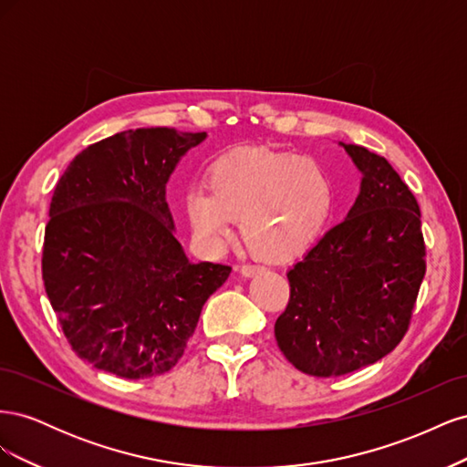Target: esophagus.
Listing matches in <instances>:
<instances>
[{"instance_id":"obj_1","label":"esophagus","mask_w":467,"mask_h":467,"mask_svg":"<svg viewBox=\"0 0 467 467\" xmlns=\"http://www.w3.org/2000/svg\"><path fill=\"white\" fill-rule=\"evenodd\" d=\"M261 271L259 266H255V265H244V266H237V273L242 275L244 278H249V276H253V275H257Z\"/></svg>"}]
</instances>
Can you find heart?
I'll return each instance as SVG.
<instances>
[{
  "label": "heart",
  "instance_id": "heart-1",
  "mask_svg": "<svg viewBox=\"0 0 467 467\" xmlns=\"http://www.w3.org/2000/svg\"><path fill=\"white\" fill-rule=\"evenodd\" d=\"M208 192L192 189L185 214L194 237L220 247L239 218V237L253 257L286 263L314 245L327 223L335 191L325 167L296 153L235 150L210 165Z\"/></svg>",
  "mask_w": 467,
  "mask_h": 467
}]
</instances>
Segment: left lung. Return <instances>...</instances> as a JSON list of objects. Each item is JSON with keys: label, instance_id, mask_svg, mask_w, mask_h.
I'll return each mask as SVG.
<instances>
[{"label": "left lung", "instance_id": "8db88e82", "mask_svg": "<svg viewBox=\"0 0 467 467\" xmlns=\"http://www.w3.org/2000/svg\"><path fill=\"white\" fill-rule=\"evenodd\" d=\"M362 173L347 218L288 271L290 300L275 323L296 368L329 378L374 364L401 343L427 271L415 194L386 158L341 144Z\"/></svg>", "mask_w": 467, "mask_h": 467}]
</instances>
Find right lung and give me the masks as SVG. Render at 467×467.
<instances>
[{
    "label": "right lung",
    "mask_w": 467,
    "mask_h": 467,
    "mask_svg": "<svg viewBox=\"0 0 467 467\" xmlns=\"http://www.w3.org/2000/svg\"><path fill=\"white\" fill-rule=\"evenodd\" d=\"M206 132L138 129L78 153L54 189L42 280L76 355L126 379L169 372L232 266L191 263L165 185Z\"/></svg>",
    "instance_id": "1"
}]
</instances>
